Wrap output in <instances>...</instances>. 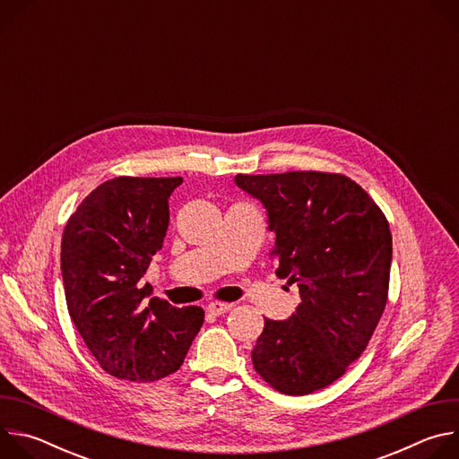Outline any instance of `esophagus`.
<instances>
[{
  "label": "esophagus",
  "instance_id": "34e87169",
  "mask_svg": "<svg viewBox=\"0 0 459 459\" xmlns=\"http://www.w3.org/2000/svg\"><path fill=\"white\" fill-rule=\"evenodd\" d=\"M232 307H234L232 303H223V301H211V303L207 305V310H209L211 314H214V316H220V314H225V312H229Z\"/></svg>",
  "mask_w": 459,
  "mask_h": 459
}]
</instances>
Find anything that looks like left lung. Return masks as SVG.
Instances as JSON below:
<instances>
[{
  "label": "left lung",
  "instance_id": "obj_1",
  "mask_svg": "<svg viewBox=\"0 0 459 459\" xmlns=\"http://www.w3.org/2000/svg\"><path fill=\"white\" fill-rule=\"evenodd\" d=\"M236 185L267 209L276 276L296 283L301 298L289 319L265 317L254 368L283 394H310L345 374L379 323L392 261L388 221L343 174H238Z\"/></svg>",
  "mask_w": 459,
  "mask_h": 459
}]
</instances>
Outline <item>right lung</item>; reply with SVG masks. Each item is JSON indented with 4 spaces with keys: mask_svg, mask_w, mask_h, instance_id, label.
I'll list each match as a JSON object with an SVG mask.
<instances>
[{
    "mask_svg": "<svg viewBox=\"0 0 459 459\" xmlns=\"http://www.w3.org/2000/svg\"><path fill=\"white\" fill-rule=\"evenodd\" d=\"M183 178L119 176L96 186L65 225L61 276L69 314L101 368L151 383L176 372L205 312L152 298L140 281L161 250L169 198Z\"/></svg>",
    "mask_w": 459,
    "mask_h": 459,
    "instance_id": "1",
    "label": "right lung"
}]
</instances>
